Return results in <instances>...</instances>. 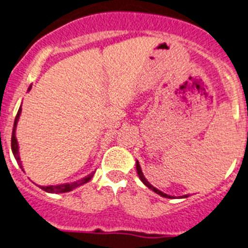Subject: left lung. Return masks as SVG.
<instances>
[{
	"label": "left lung",
	"instance_id": "left-lung-1",
	"mask_svg": "<svg viewBox=\"0 0 248 248\" xmlns=\"http://www.w3.org/2000/svg\"><path fill=\"white\" fill-rule=\"evenodd\" d=\"M136 170H137V174H139V176H140V179H141V182L143 183V184L146 185L147 188H150L151 189V190H154L156 193V194H159V195H161V197H164V198H174V197H171V195H169V194H165V193H163V191H160L159 189H156L155 186H153V185L150 184L149 182H147L146 180V178H145V176H143V174H142V170H141V166H140V164H139V161H136ZM186 197H188V195H184V197H182V198H186Z\"/></svg>",
	"mask_w": 248,
	"mask_h": 248
}]
</instances>
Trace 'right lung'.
Returning <instances> with one entry per match:
<instances>
[{"label": "right lung", "mask_w": 248, "mask_h": 248, "mask_svg": "<svg viewBox=\"0 0 248 248\" xmlns=\"http://www.w3.org/2000/svg\"><path fill=\"white\" fill-rule=\"evenodd\" d=\"M30 89H31V87L29 88V91H30ZM20 114H21V107H20L17 114H16V118H15L14 130H12V136H11V149H12V153H14L15 159H16L17 164L22 169L21 160H20V155H18V143H17V140H16V136H15V132H16V126H17V121H18V118H20ZM22 171H24V169H22ZM93 174H94V172L89 174V175L85 176V178L80 179V180H78V182L70 183V184L49 185V186H40V188L43 189L44 191H47V193H57V194L58 193H66V191H70V190H73V189H76V188H78V186H80V185L85 184V183H88L89 180L92 179Z\"/></svg>", "instance_id": "right-lung-1"}]
</instances>
